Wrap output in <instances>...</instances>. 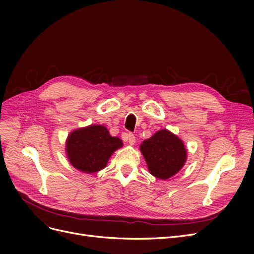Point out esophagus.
<instances>
[{
	"instance_id": "esophagus-1",
	"label": "esophagus",
	"mask_w": 254,
	"mask_h": 254,
	"mask_svg": "<svg viewBox=\"0 0 254 254\" xmlns=\"http://www.w3.org/2000/svg\"><path fill=\"white\" fill-rule=\"evenodd\" d=\"M127 141L130 145H134L135 143V136L132 133H128L127 134Z\"/></svg>"
}]
</instances>
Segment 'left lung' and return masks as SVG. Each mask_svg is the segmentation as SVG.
Masks as SVG:
<instances>
[{"label": "left lung", "instance_id": "left-lung-1", "mask_svg": "<svg viewBox=\"0 0 254 254\" xmlns=\"http://www.w3.org/2000/svg\"><path fill=\"white\" fill-rule=\"evenodd\" d=\"M140 150L149 173L162 180L170 179L180 172L188 159L183 141L167 129H161L144 140Z\"/></svg>", "mask_w": 254, "mask_h": 254}]
</instances>
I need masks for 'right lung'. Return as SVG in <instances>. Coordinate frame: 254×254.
<instances>
[{
  "instance_id": "right-lung-1",
  "label": "right lung",
  "mask_w": 254,
  "mask_h": 254,
  "mask_svg": "<svg viewBox=\"0 0 254 254\" xmlns=\"http://www.w3.org/2000/svg\"><path fill=\"white\" fill-rule=\"evenodd\" d=\"M123 141L110 135L103 125H89L75 129L65 141L66 158L76 170L86 174L97 173L107 166L112 153Z\"/></svg>"
}]
</instances>
